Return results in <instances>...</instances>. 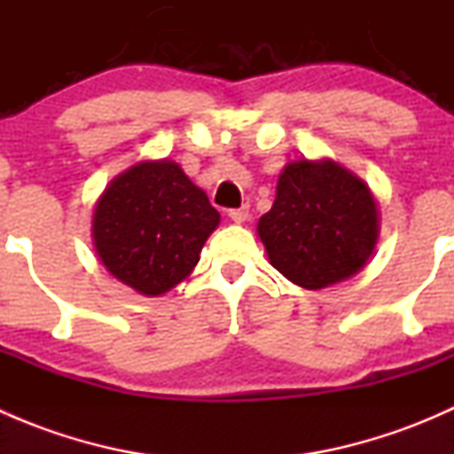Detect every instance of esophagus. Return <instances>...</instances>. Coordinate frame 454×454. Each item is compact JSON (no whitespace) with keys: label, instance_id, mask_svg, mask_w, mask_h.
<instances>
[{"label":"esophagus","instance_id":"1","mask_svg":"<svg viewBox=\"0 0 454 454\" xmlns=\"http://www.w3.org/2000/svg\"><path fill=\"white\" fill-rule=\"evenodd\" d=\"M228 217H231L235 223H244L246 219L250 217V208L248 206H241V208H231L228 210Z\"/></svg>","mask_w":454,"mask_h":454}]
</instances>
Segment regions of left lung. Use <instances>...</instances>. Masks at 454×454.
<instances>
[{"instance_id":"1","label":"left lung","mask_w":454,"mask_h":454,"mask_svg":"<svg viewBox=\"0 0 454 454\" xmlns=\"http://www.w3.org/2000/svg\"><path fill=\"white\" fill-rule=\"evenodd\" d=\"M256 232L272 268L305 290H323L367 265L380 235L378 204L333 160H296L278 176L277 200Z\"/></svg>"}]
</instances>
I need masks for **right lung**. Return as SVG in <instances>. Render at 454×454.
<instances>
[{"instance_id":"right-lung-1","label":"right lung","mask_w":454,"mask_h":454,"mask_svg":"<svg viewBox=\"0 0 454 454\" xmlns=\"http://www.w3.org/2000/svg\"><path fill=\"white\" fill-rule=\"evenodd\" d=\"M219 213L171 160H145L114 177L91 219L105 268L145 296H160L198 265Z\"/></svg>"}]
</instances>
